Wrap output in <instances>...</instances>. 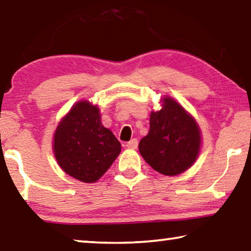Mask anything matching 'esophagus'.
Returning <instances> with one entry per match:
<instances>
[{
	"label": "esophagus",
	"mask_w": 251,
	"mask_h": 251,
	"mask_svg": "<svg viewBox=\"0 0 251 251\" xmlns=\"http://www.w3.org/2000/svg\"><path fill=\"white\" fill-rule=\"evenodd\" d=\"M137 146H138V141L136 138H133L130 142L126 144V147L129 148V150H136Z\"/></svg>",
	"instance_id": "esophagus-1"
}]
</instances>
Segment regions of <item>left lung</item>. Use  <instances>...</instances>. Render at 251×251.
I'll return each mask as SVG.
<instances>
[{"label":"left lung","instance_id":"8db88e82","mask_svg":"<svg viewBox=\"0 0 251 251\" xmlns=\"http://www.w3.org/2000/svg\"><path fill=\"white\" fill-rule=\"evenodd\" d=\"M161 103V109L151 113L150 131L141 139L138 150L156 172L176 176L198 158L201 133L196 120L175 100L166 96Z\"/></svg>","mask_w":251,"mask_h":251}]
</instances>
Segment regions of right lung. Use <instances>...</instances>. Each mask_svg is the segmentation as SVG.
I'll return each instance as SVG.
<instances>
[{"label":"right lung","mask_w":251,"mask_h":251,"mask_svg":"<svg viewBox=\"0 0 251 251\" xmlns=\"http://www.w3.org/2000/svg\"><path fill=\"white\" fill-rule=\"evenodd\" d=\"M121 150L115 135L101 124L99 106L88 100L75 103L54 133L53 152L58 166L86 184L99 180Z\"/></svg>","instance_id":"right-lung-1"}]
</instances>
